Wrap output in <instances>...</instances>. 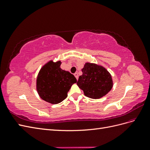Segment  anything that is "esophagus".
<instances>
[{
    "mask_svg": "<svg viewBox=\"0 0 150 150\" xmlns=\"http://www.w3.org/2000/svg\"><path fill=\"white\" fill-rule=\"evenodd\" d=\"M74 76L76 77V78L77 79V80H78V74L76 72V73H74Z\"/></svg>",
    "mask_w": 150,
    "mask_h": 150,
    "instance_id": "obj_1",
    "label": "esophagus"
}]
</instances>
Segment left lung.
<instances>
[{"label":"left lung","mask_w":150,"mask_h":150,"mask_svg":"<svg viewBox=\"0 0 150 150\" xmlns=\"http://www.w3.org/2000/svg\"><path fill=\"white\" fill-rule=\"evenodd\" d=\"M83 74L79 77L77 85L86 96L99 99L111 90L113 83L111 74L103 66L86 62L82 69Z\"/></svg>","instance_id":"8db88e82"}]
</instances>
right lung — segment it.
I'll return each mask as SVG.
<instances>
[{
  "instance_id": "add662e5",
  "label": "right lung",
  "mask_w": 150,
  "mask_h": 150,
  "mask_svg": "<svg viewBox=\"0 0 150 150\" xmlns=\"http://www.w3.org/2000/svg\"><path fill=\"white\" fill-rule=\"evenodd\" d=\"M61 64V61H49L40 69L36 79V89L40 98L53 104L64 100L72 85L77 82L74 76L62 70Z\"/></svg>"
}]
</instances>
